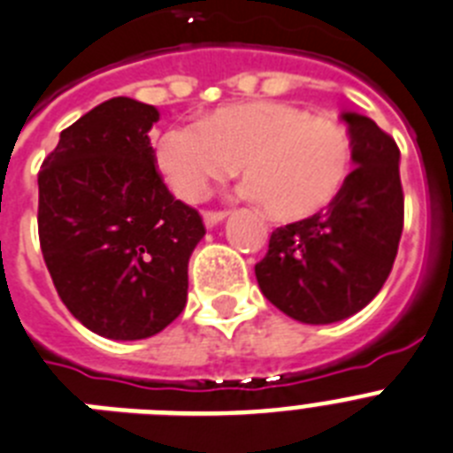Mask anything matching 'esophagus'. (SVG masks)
<instances>
[{"label":"esophagus","instance_id":"esophagus-1","mask_svg":"<svg viewBox=\"0 0 453 453\" xmlns=\"http://www.w3.org/2000/svg\"><path fill=\"white\" fill-rule=\"evenodd\" d=\"M226 216H227V211H221V210H219V211H214V210H207V211H204V214H203V219H204V226H207V227H214L216 223H221L223 219H226Z\"/></svg>","mask_w":453,"mask_h":453}]
</instances>
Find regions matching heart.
I'll list each match as a JSON object with an SVG mask.
<instances>
[{
	"label": "heart",
	"mask_w": 453,
	"mask_h": 453,
	"mask_svg": "<svg viewBox=\"0 0 453 453\" xmlns=\"http://www.w3.org/2000/svg\"><path fill=\"white\" fill-rule=\"evenodd\" d=\"M351 141L326 118L282 102H239L173 125L155 145L171 191L198 203L214 182L242 168L246 196L275 221H303L326 210L351 173Z\"/></svg>",
	"instance_id": "b5f03b06"
}]
</instances>
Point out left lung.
I'll return each mask as SVG.
<instances>
[{
    "label": "left lung",
    "mask_w": 453,
    "mask_h": 453,
    "mask_svg": "<svg viewBox=\"0 0 453 453\" xmlns=\"http://www.w3.org/2000/svg\"><path fill=\"white\" fill-rule=\"evenodd\" d=\"M342 120L356 168L326 210L275 227L255 265L262 294L303 324H333L363 310L388 280L403 230L399 145L372 118Z\"/></svg>",
    "instance_id": "left-lung-1"
}]
</instances>
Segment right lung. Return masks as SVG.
<instances>
[{"mask_svg":"<svg viewBox=\"0 0 453 453\" xmlns=\"http://www.w3.org/2000/svg\"><path fill=\"white\" fill-rule=\"evenodd\" d=\"M159 111L113 97L61 132L38 173V237L63 305L109 340L157 335L187 305L198 210L175 200L150 145Z\"/></svg>","mask_w":453,"mask_h":453,"instance_id":"obj_1","label":"right lung"}]
</instances>
